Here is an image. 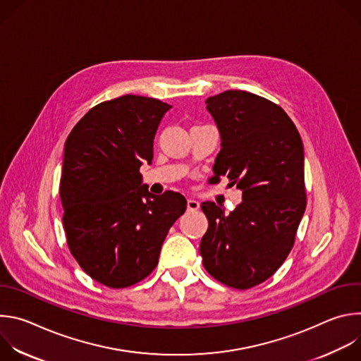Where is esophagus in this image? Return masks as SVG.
<instances>
[{
  "instance_id": "obj_1",
  "label": "esophagus",
  "mask_w": 361,
  "mask_h": 361,
  "mask_svg": "<svg viewBox=\"0 0 361 361\" xmlns=\"http://www.w3.org/2000/svg\"><path fill=\"white\" fill-rule=\"evenodd\" d=\"M198 209H200V202L197 200H192V198L187 200V210L188 212H195Z\"/></svg>"
}]
</instances>
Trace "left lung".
Returning <instances> with one entry per match:
<instances>
[{"instance_id": "obj_1", "label": "left lung", "mask_w": 361, "mask_h": 361, "mask_svg": "<svg viewBox=\"0 0 361 361\" xmlns=\"http://www.w3.org/2000/svg\"><path fill=\"white\" fill-rule=\"evenodd\" d=\"M205 104L221 137L213 178L227 177L243 202L228 214L201 204L209 228L200 254L216 280L245 290L271 277L293 248L307 204L302 141L286 111L260 95L227 90Z\"/></svg>"}]
</instances>
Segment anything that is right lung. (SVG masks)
<instances>
[{
    "label": "right lung",
    "instance_id": "add662e5",
    "mask_svg": "<svg viewBox=\"0 0 361 361\" xmlns=\"http://www.w3.org/2000/svg\"><path fill=\"white\" fill-rule=\"evenodd\" d=\"M170 104L123 95L92 107L64 145L60 197L67 244L95 281L124 288L156 269L170 227L187 201L174 191L154 195L140 167Z\"/></svg>",
    "mask_w": 361,
    "mask_h": 361
}]
</instances>
